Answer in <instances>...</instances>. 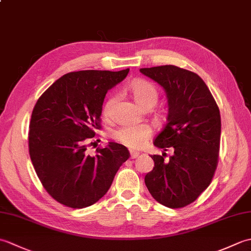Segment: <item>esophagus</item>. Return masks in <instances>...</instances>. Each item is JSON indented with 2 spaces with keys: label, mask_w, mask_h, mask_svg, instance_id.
<instances>
[{
  "label": "esophagus",
  "mask_w": 251,
  "mask_h": 251,
  "mask_svg": "<svg viewBox=\"0 0 251 251\" xmlns=\"http://www.w3.org/2000/svg\"><path fill=\"white\" fill-rule=\"evenodd\" d=\"M139 152H136V151H130V157L131 158H136L138 157V155H139Z\"/></svg>",
  "instance_id": "obj_1"
}]
</instances>
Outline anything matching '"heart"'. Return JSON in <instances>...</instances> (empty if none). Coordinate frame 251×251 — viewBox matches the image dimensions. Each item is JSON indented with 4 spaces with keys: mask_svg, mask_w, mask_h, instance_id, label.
I'll use <instances>...</instances> for the list:
<instances>
[{
    "mask_svg": "<svg viewBox=\"0 0 251 251\" xmlns=\"http://www.w3.org/2000/svg\"><path fill=\"white\" fill-rule=\"evenodd\" d=\"M130 90L136 102L140 106H146L149 103L155 104L158 94L156 88L153 86L151 83L143 79H137L131 84ZM115 102V99H110L103 108L104 115H109ZM115 139L123 143V145L131 148L137 149L140 148L143 143H145L148 138L151 136V129L150 127L147 125H124L116 129L113 134Z\"/></svg>",
    "mask_w": 251,
    "mask_h": 251,
    "instance_id": "heart-1",
    "label": "heart"
}]
</instances>
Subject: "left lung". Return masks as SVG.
<instances>
[{"mask_svg":"<svg viewBox=\"0 0 251 251\" xmlns=\"http://www.w3.org/2000/svg\"><path fill=\"white\" fill-rule=\"evenodd\" d=\"M140 72L164 88L167 123L154 146L173 155H151L152 172L145 182L153 199L169 208L193 202L214 177L219 158L220 111L205 82L196 73L176 66L142 68Z\"/></svg>","mask_w":251,"mask_h":251,"instance_id":"obj_1","label":"left lung"}]
</instances>
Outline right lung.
Wrapping results in <instances>:
<instances>
[{"label": "right lung", "instance_id": "obj_1", "mask_svg": "<svg viewBox=\"0 0 251 251\" xmlns=\"http://www.w3.org/2000/svg\"><path fill=\"white\" fill-rule=\"evenodd\" d=\"M129 69L112 72L84 70L58 78L32 111L29 153L41 183L52 199L71 208L97 202L129 157L120 143L109 142L87 154V142L100 129L105 94L121 83Z\"/></svg>", "mask_w": 251, "mask_h": 251}]
</instances>
